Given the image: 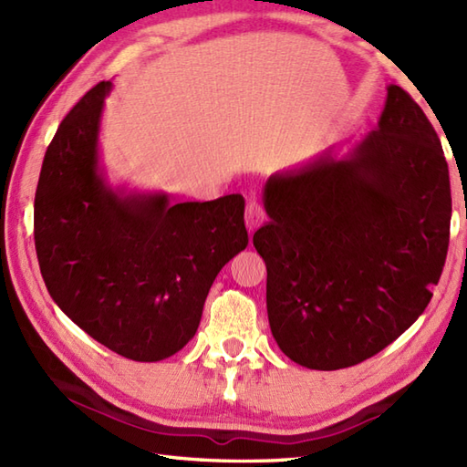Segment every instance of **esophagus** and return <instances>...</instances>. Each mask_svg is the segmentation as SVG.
<instances>
[{
    "instance_id": "esophagus-1",
    "label": "esophagus",
    "mask_w": 467,
    "mask_h": 467,
    "mask_svg": "<svg viewBox=\"0 0 467 467\" xmlns=\"http://www.w3.org/2000/svg\"><path fill=\"white\" fill-rule=\"evenodd\" d=\"M263 221H265L263 206L256 201H251L246 204V211H244V223H246V228H249V233L253 234L256 228L263 224Z\"/></svg>"
}]
</instances>
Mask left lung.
Returning <instances> with one entry per match:
<instances>
[{
	"label": "left lung",
	"mask_w": 467,
	"mask_h": 467,
	"mask_svg": "<svg viewBox=\"0 0 467 467\" xmlns=\"http://www.w3.org/2000/svg\"><path fill=\"white\" fill-rule=\"evenodd\" d=\"M266 313L281 351L306 369L369 359L418 321L450 244L448 162L428 116L387 86L377 128L269 176Z\"/></svg>",
	"instance_id": "1"
}]
</instances>
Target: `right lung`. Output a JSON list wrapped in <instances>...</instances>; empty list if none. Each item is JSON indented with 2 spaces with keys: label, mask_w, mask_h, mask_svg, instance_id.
I'll return each instance as SVG.
<instances>
[{
  "label": "right lung",
  "mask_w": 467,
  "mask_h": 467,
  "mask_svg": "<svg viewBox=\"0 0 467 467\" xmlns=\"http://www.w3.org/2000/svg\"><path fill=\"white\" fill-rule=\"evenodd\" d=\"M100 82L59 124L34 202V239L54 303L108 349L162 361L192 339L223 266L246 249L244 198L178 202L108 182Z\"/></svg>",
  "instance_id": "right-lung-1"
}]
</instances>
